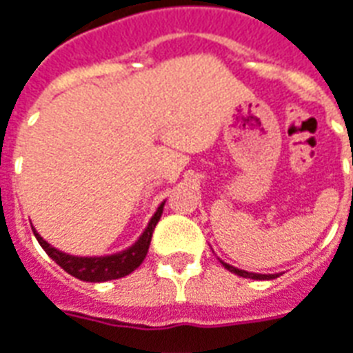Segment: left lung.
Listing matches in <instances>:
<instances>
[{
	"mask_svg": "<svg viewBox=\"0 0 353 353\" xmlns=\"http://www.w3.org/2000/svg\"><path fill=\"white\" fill-rule=\"evenodd\" d=\"M221 265L229 270V272H234L238 276H242V278H252V280H274V278H278V274H255V272H248V270H240L236 266L229 265V263H223Z\"/></svg>",
	"mask_w": 353,
	"mask_h": 353,
	"instance_id": "left-lung-1",
	"label": "left lung"
}]
</instances>
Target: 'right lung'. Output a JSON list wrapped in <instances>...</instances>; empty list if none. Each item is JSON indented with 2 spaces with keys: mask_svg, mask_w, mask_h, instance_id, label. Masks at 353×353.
Here are the masks:
<instances>
[{
  "mask_svg": "<svg viewBox=\"0 0 353 353\" xmlns=\"http://www.w3.org/2000/svg\"><path fill=\"white\" fill-rule=\"evenodd\" d=\"M166 202V200H164ZM164 202L157 208V212L151 217V221L147 223L145 230L141 232V236L123 252L111 253V255H98V257H79V255H70L57 250L54 245H50L45 238L34 229V234L37 238V242L41 244V248L47 252L50 259L54 261L57 265L64 268L65 272L75 276L77 280L92 281V283H100V281L117 280L134 272L138 268L143 259H145L147 252H149V244H151V236L153 230L157 227V223L161 219L162 210H164Z\"/></svg>",
  "mask_w": 353,
  "mask_h": 353,
  "instance_id": "obj_1",
  "label": "right lung"
}]
</instances>
